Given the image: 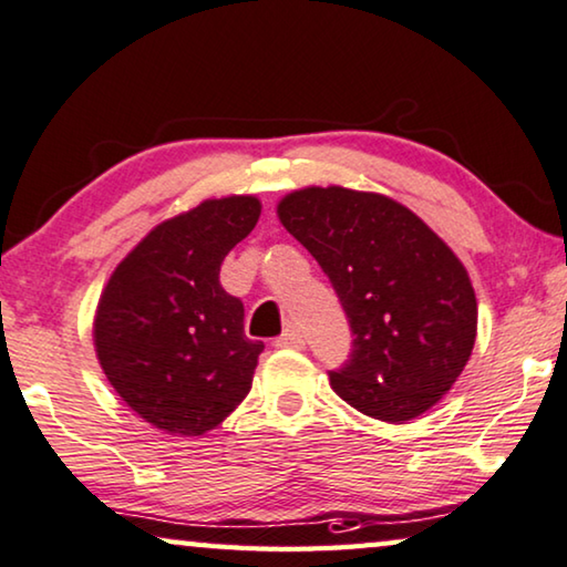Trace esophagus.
I'll return each instance as SVG.
<instances>
[{
  "label": "esophagus",
  "mask_w": 567,
  "mask_h": 567,
  "mask_svg": "<svg viewBox=\"0 0 567 567\" xmlns=\"http://www.w3.org/2000/svg\"><path fill=\"white\" fill-rule=\"evenodd\" d=\"M277 349H302L306 346V336H302L300 326H287L282 336L275 338Z\"/></svg>",
  "instance_id": "obj_1"
}]
</instances>
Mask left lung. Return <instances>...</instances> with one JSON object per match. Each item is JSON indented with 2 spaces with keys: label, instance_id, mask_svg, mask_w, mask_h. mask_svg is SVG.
Returning <instances> with one entry per match:
<instances>
[{
  "label": "left lung",
  "instance_id": "obj_1",
  "mask_svg": "<svg viewBox=\"0 0 567 567\" xmlns=\"http://www.w3.org/2000/svg\"><path fill=\"white\" fill-rule=\"evenodd\" d=\"M280 221L323 269L353 333L333 392L364 415L404 422L451 390L476 341L466 267L410 208L377 193L306 188Z\"/></svg>",
  "mask_w": 567,
  "mask_h": 567
}]
</instances>
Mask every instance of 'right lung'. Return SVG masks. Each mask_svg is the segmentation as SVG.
<instances>
[{
	"label": "right lung",
	"instance_id": "add662e5",
	"mask_svg": "<svg viewBox=\"0 0 567 567\" xmlns=\"http://www.w3.org/2000/svg\"><path fill=\"white\" fill-rule=\"evenodd\" d=\"M259 210L251 196L203 200L152 229L101 295V369L116 394L165 433L203 435L251 390L265 343L244 333V302L218 275Z\"/></svg>",
	"mask_w": 567,
	"mask_h": 567
}]
</instances>
